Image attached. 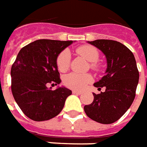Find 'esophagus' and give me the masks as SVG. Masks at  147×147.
I'll return each instance as SVG.
<instances>
[{"mask_svg":"<svg viewBox=\"0 0 147 147\" xmlns=\"http://www.w3.org/2000/svg\"><path fill=\"white\" fill-rule=\"evenodd\" d=\"M72 92H73V93H74V94H79V95L82 94V91H78V90H73Z\"/></svg>","mask_w":147,"mask_h":147,"instance_id":"34e87169","label":"esophagus"}]
</instances>
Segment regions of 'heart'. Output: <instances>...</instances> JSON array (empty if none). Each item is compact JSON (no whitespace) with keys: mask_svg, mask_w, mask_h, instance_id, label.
<instances>
[{"mask_svg":"<svg viewBox=\"0 0 147 147\" xmlns=\"http://www.w3.org/2000/svg\"><path fill=\"white\" fill-rule=\"evenodd\" d=\"M78 54L82 56L88 62H91L92 69L97 68L96 62L99 59V52L94 47L92 46H82L77 49ZM70 63V53L68 50H65L60 53L57 59V65L61 72L66 71ZM92 81V76L88 74H77L70 73L64 78V84L67 87L74 89H83L86 85Z\"/></svg>","mask_w":147,"mask_h":147,"instance_id":"obj_1","label":"heart"}]
</instances>
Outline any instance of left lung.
I'll return each instance as SVG.
<instances>
[{
    "mask_svg": "<svg viewBox=\"0 0 147 147\" xmlns=\"http://www.w3.org/2000/svg\"><path fill=\"white\" fill-rule=\"evenodd\" d=\"M87 42L105 55L107 68L105 75L93 84L100 90L105 87V91L93 92V101L85 105L84 110L92 120L110 124L123 116L134 101L139 79L136 61L133 53L121 42L109 39Z\"/></svg>",
    "mask_w": 147,
    "mask_h": 147,
    "instance_id": "8db88e82",
    "label": "left lung"
}]
</instances>
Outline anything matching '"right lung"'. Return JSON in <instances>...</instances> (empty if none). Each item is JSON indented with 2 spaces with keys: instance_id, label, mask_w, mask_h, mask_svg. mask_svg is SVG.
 <instances>
[{
  "instance_id": "right-lung-1",
  "label": "right lung",
  "mask_w": 147,
  "mask_h": 147,
  "mask_svg": "<svg viewBox=\"0 0 147 147\" xmlns=\"http://www.w3.org/2000/svg\"><path fill=\"white\" fill-rule=\"evenodd\" d=\"M73 41L38 39L20 51L11 69L12 92L20 109L34 121H44L61 112L72 91L64 86L52 90L47 84H60L57 65L60 53Z\"/></svg>"
}]
</instances>
